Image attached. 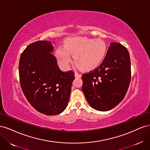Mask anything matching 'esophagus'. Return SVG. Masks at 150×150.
I'll return each mask as SVG.
<instances>
[{
    "label": "esophagus",
    "mask_w": 150,
    "mask_h": 150,
    "mask_svg": "<svg viewBox=\"0 0 150 150\" xmlns=\"http://www.w3.org/2000/svg\"><path fill=\"white\" fill-rule=\"evenodd\" d=\"M75 77H76V78H81V75L79 73H78V72H76L75 73Z\"/></svg>",
    "instance_id": "esophagus-1"
}]
</instances>
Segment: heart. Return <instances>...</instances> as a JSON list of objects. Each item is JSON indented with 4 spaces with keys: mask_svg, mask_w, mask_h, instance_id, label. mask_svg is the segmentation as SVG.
Masks as SVG:
<instances>
[{
    "mask_svg": "<svg viewBox=\"0 0 150 150\" xmlns=\"http://www.w3.org/2000/svg\"><path fill=\"white\" fill-rule=\"evenodd\" d=\"M106 52V44L101 39L77 38L68 40L64 49H58L56 55L61 64L67 66L71 60L70 54H72L74 63L79 69L89 71L101 62Z\"/></svg>",
    "mask_w": 150,
    "mask_h": 150,
    "instance_id": "b5f03b06",
    "label": "heart"
}]
</instances>
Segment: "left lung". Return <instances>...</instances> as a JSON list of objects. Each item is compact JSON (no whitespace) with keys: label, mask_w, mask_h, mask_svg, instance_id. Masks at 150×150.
<instances>
[{"label":"left lung","mask_w":150,"mask_h":150,"mask_svg":"<svg viewBox=\"0 0 150 150\" xmlns=\"http://www.w3.org/2000/svg\"><path fill=\"white\" fill-rule=\"evenodd\" d=\"M131 73L126 47L120 43H111L101 64L82 75V91L89 105L101 111L117 106L128 89Z\"/></svg>","instance_id":"left-lung-1"}]
</instances>
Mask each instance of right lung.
<instances>
[{
    "label": "right lung",
    "instance_id": "add662e5",
    "mask_svg": "<svg viewBox=\"0 0 150 150\" xmlns=\"http://www.w3.org/2000/svg\"><path fill=\"white\" fill-rule=\"evenodd\" d=\"M53 49L46 40L31 43L21 54L19 64L24 96L36 110L48 116L60 114L66 108L75 79L73 71L59 69Z\"/></svg>",
    "mask_w": 150,
    "mask_h": 150
}]
</instances>
